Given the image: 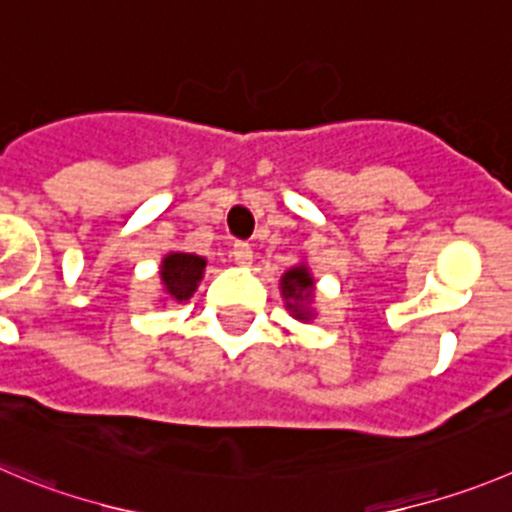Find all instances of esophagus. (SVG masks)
I'll return each instance as SVG.
<instances>
[{
    "label": "esophagus",
    "mask_w": 512,
    "mask_h": 512,
    "mask_svg": "<svg viewBox=\"0 0 512 512\" xmlns=\"http://www.w3.org/2000/svg\"><path fill=\"white\" fill-rule=\"evenodd\" d=\"M232 257L240 267H250L252 265V247L247 245V242H237V245L232 247Z\"/></svg>",
    "instance_id": "obj_1"
}]
</instances>
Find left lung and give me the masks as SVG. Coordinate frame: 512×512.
Here are the masks:
<instances>
[{
  "label": "left lung",
  "instance_id": "1",
  "mask_svg": "<svg viewBox=\"0 0 512 512\" xmlns=\"http://www.w3.org/2000/svg\"><path fill=\"white\" fill-rule=\"evenodd\" d=\"M280 293H283L285 308L290 310L295 321L310 323L315 318V278L310 275V267L298 262L280 278Z\"/></svg>",
  "mask_w": 512,
  "mask_h": 512
}]
</instances>
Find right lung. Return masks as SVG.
Segmentation results:
<instances>
[{
  "label": "right lung",
  "mask_w": 512,
  "mask_h": 512,
  "mask_svg": "<svg viewBox=\"0 0 512 512\" xmlns=\"http://www.w3.org/2000/svg\"><path fill=\"white\" fill-rule=\"evenodd\" d=\"M207 270V257L194 255V252H166L161 257L159 280H161V300L164 303H186L197 293L199 283Z\"/></svg>",
  "instance_id": "1"
}]
</instances>
